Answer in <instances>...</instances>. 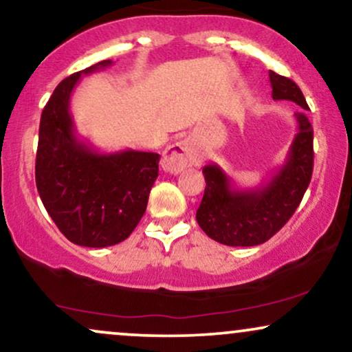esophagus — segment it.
<instances>
[{
    "label": "esophagus",
    "mask_w": 352,
    "mask_h": 352,
    "mask_svg": "<svg viewBox=\"0 0 352 352\" xmlns=\"http://www.w3.org/2000/svg\"><path fill=\"white\" fill-rule=\"evenodd\" d=\"M193 164H198V154L190 139L172 144L162 155V168L168 173H180Z\"/></svg>",
    "instance_id": "1"
}]
</instances>
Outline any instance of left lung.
Wrapping results in <instances>:
<instances>
[{
    "label": "left lung",
    "mask_w": 352,
    "mask_h": 352,
    "mask_svg": "<svg viewBox=\"0 0 352 352\" xmlns=\"http://www.w3.org/2000/svg\"><path fill=\"white\" fill-rule=\"evenodd\" d=\"M272 98L308 108L298 85L269 72ZM297 134L285 162L265 184L236 188L234 182L217 164L203 167L205 193L197 210V221L211 239L226 245H257L269 241L298 208L313 172V128L305 113H295Z\"/></svg>",
    "instance_id": "1"
}]
</instances>
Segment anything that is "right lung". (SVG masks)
Segmentation results:
<instances>
[{
  "mask_svg": "<svg viewBox=\"0 0 352 352\" xmlns=\"http://www.w3.org/2000/svg\"><path fill=\"white\" fill-rule=\"evenodd\" d=\"M111 63L101 60L62 80L41 116L37 192L62 234L85 248H108L129 238L159 175L155 152L103 154L78 139L70 114L72 91L82 75Z\"/></svg>",
  "mask_w": 352,
  "mask_h": 352,
  "instance_id": "obj_1",
  "label": "right lung"
}]
</instances>
